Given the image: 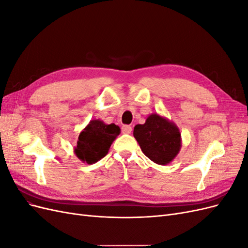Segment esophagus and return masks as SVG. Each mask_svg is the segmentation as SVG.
<instances>
[{"label": "esophagus", "instance_id": "1", "mask_svg": "<svg viewBox=\"0 0 248 248\" xmlns=\"http://www.w3.org/2000/svg\"><path fill=\"white\" fill-rule=\"evenodd\" d=\"M131 131H132V128L129 125H124L122 127V132L125 134H129V133H131Z\"/></svg>", "mask_w": 248, "mask_h": 248}]
</instances>
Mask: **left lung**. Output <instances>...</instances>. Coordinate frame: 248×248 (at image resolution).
I'll return each instance as SVG.
<instances>
[{
	"instance_id": "obj_1",
	"label": "left lung",
	"mask_w": 248,
	"mask_h": 248,
	"mask_svg": "<svg viewBox=\"0 0 248 248\" xmlns=\"http://www.w3.org/2000/svg\"><path fill=\"white\" fill-rule=\"evenodd\" d=\"M133 137L149 159L166 166L176 158L182 146L181 132L178 126L153 112L146 119L145 124L134 126Z\"/></svg>"
}]
</instances>
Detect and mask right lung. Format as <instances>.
Masks as SVG:
<instances>
[{"instance_id":"right-lung-1","label":"right lung","mask_w":248,"mask_h":248,"mask_svg":"<svg viewBox=\"0 0 248 248\" xmlns=\"http://www.w3.org/2000/svg\"><path fill=\"white\" fill-rule=\"evenodd\" d=\"M120 134V127L106 124L101 120H91L78 136L74 154L78 158L88 164H93L103 158L117 137Z\"/></svg>"}]
</instances>
